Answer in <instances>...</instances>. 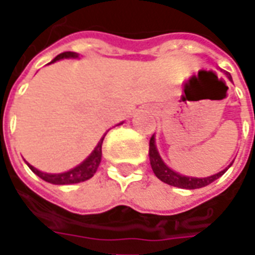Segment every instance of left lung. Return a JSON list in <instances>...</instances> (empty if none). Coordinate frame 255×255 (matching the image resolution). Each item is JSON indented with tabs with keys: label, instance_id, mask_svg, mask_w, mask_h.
<instances>
[{
	"label": "left lung",
	"instance_id": "8db88e82",
	"mask_svg": "<svg viewBox=\"0 0 255 255\" xmlns=\"http://www.w3.org/2000/svg\"><path fill=\"white\" fill-rule=\"evenodd\" d=\"M227 78L230 79L232 82V78L228 72H225ZM149 157H150V165H151V169L154 172V175L161 182L166 183L169 186H175V187L179 188H186V190H195V188H201L208 186L210 183H213L214 180H217L220 176H223L227 169L230 168L232 164H230L228 168H225L224 171L219 172L216 173L213 176H208V177H190V176H184V175H180L177 172L172 171L169 166L166 165L165 162L162 161L161 155L158 154V150L155 147V142H154V135L150 138V143H149Z\"/></svg>",
	"mask_w": 255,
	"mask_h": 255
}]
</instances>
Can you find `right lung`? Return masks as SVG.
Returning a JSON list of instances; mask_svg holds the SVG:
<instances>
[{
    "label": "right lung",
    "instance_id": "1",
    "mask_svg": "<svg viewBox=\"0 0 255 255\" xmlns=\"http://www.w3.org/2000/svg\"><path fill=\"white\" fill-rule=\"evenodd\" d=\"M78 54L73 52H64L61 54H58L57 57L53 60L52 63L61 60V58H76ZM106 135V133H105ZM105 135L101 138L98 144L95 146V149L93 150V153L86 158V160L79 164L78 166H75L72 169H69L63 173H46V172H42L39 169H36L32 165H30L27 162V165L30 168L31 171L35 173L36 176H39L42 180H45L47 183H52V184H75V183L84 182V180H89L90 177L94 176V173L97 172V168L100 165L101 157H102V142Z\"/></svg>",
    "mask_w": 255,
    "mask_h": 255
}]
</instances>
